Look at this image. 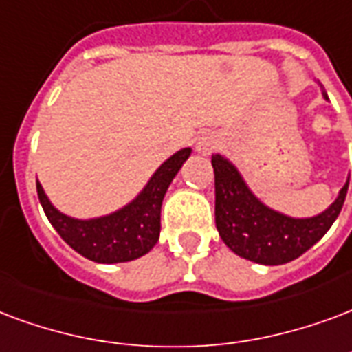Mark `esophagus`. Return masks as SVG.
<instances>
[{"label":"esophagus","instance_id":"esophagus-1","mask_svg":"<svg viewBox=\"0 0 352 352\" xmlns=\"http://www.w3.org/2000/svg\"><path fill=\"white\" fill-rule=\"evenodd\" d=\"M218 147V140L212 134H203L196 143V149L201 153V155H210L212 151Z\"/></svg>","mask_w":352,"mask_h":352}]
</instances>
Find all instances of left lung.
I'll use <instances>...</instances> for the list:
<instances>
[{"label":"left lung","mask_w":352,"mask_h":352,"mask_svg":"<svg viewBox=\"0 0 352 352\" xmlns=\"http://www.w3.org/2000/svg\"><path fill=\"white\" fill-rule=\"evenodd\" d=\"M210 164L214 168L218 233L236 256L261 265H283L308 252L336 222L347 196L349 181L338 199L319 216L289 218L265 207L223 156L212 155Z\"/></svg>","instance_id":"1"}]
</instances>
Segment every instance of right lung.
<instances>
[{"instance_id":"obj_1","label":"right lung","mask_w":352,"mask_h":352,"mask_svg":"<svg viewBox=\"0 0 352 352\" xmlns=\"http://www.w3.org/2000/svg\"><path fill=\"white\" fill-rule=\"evenodd\" d=\"M183 149L156 169L143 192L126 207L110 216L95 220H74L61 214L48 201L41 183H37L38 201L44 214L70 248L95 263H124L145 256L160 236V209L166 190L188 158Z\"/></svg>"}]
</instances>
